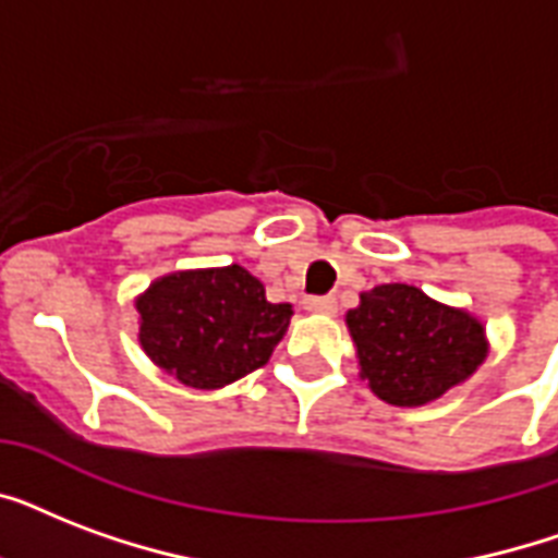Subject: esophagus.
I'll return each instance as SVG.
<instances>
[{
	"label": "esophagus",
	"mask_w": 558,
	"mask_h": 558,
	"mask_svg": "<svg viewBox=\"0 0 558 558\" xmlns=\"http://www.w3.org/2000/svg\"><path fill=\"white\" fill-rule=\"evenodd\" d=\"M304 310H310V313H318V315H336V310H339V304H336V298H306L304 301Z\"/></svg>",
	"instance_id": "esophagus-1"
}]
</instances>
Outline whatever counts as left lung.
Masks as SVG:
<instances>
[{"label": "left lung", "mask_w": 558, "mask_h": 558, "mask_svg": "<svg viewBox=\"0 0 558 558\" xmlns=\"http://www.w3.org/2000/svg\"><path fill=\"white\" fill-rule=\"evenodd\" d=\"M359 376L388 405L420 408L458 388L489 353L484 322L408 283H381L344 315Z\"/></svg>", "instance_id": "8db88e82"}]
</instances>
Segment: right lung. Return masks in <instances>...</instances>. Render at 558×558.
Instances as JSON below:
<instances>
[{
  "instance_id": "obj_1",
  "label": "right lung",
  "mask_w": 558,
  "mask_h": 558,
  "mask_svg": "<svg viewBox=\"0 0 558 558\" xmlns=\"http://www.w3.org/2000/svg\"><path fill=\"white\" fill-rule=\"evenodd\" d=\"M138 344L185 388L217 390L271 359L292 304H271L243 266L170 271L135 298Z\"/></svg>"
}]
</instances>
